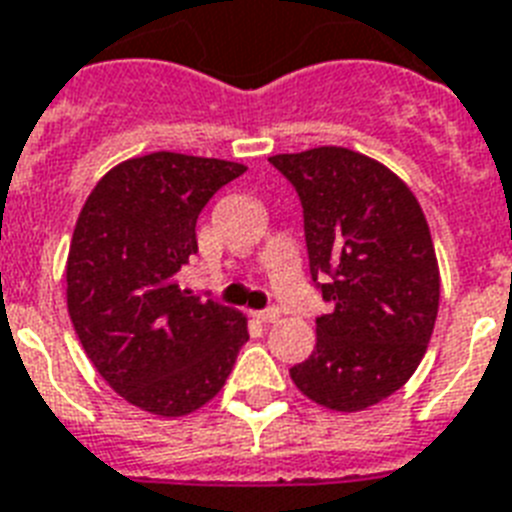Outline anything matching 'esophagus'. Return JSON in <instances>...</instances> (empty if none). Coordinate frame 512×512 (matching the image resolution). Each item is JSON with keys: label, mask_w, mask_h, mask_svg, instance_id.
I'll return each instance as SVG.
<instances>
[{"label": "esophagus", "mask_w": 512, "mask_h": 512, "mask_svg": "<svg viewBox=\"0 0 512 512\" xmlns=\"http://www.w3.org/2000/svg\"><path fill=\"white\" fill-rule=\"evenodd\" d=\"M279 308H268V311H257L255 319L263 321V324H273V321H279Z\"/></svg>", "instance_id": "obj_1"}]
</instances>
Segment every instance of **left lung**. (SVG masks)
<instances>
[{
  "mask_svg": "<svg viewBox=\"0 0 512 512\" xmlns=\"http://www.w3.org/2000/svg\"><path fill=\"white\" fill-rule=\"evenodd\" d=\"M268 162L303 201L311 276L332 313L316 348L289 369L297 390L332 412H364L404 388L436 327L441 276L428 220L409 185L340 146Z\"/></svg>",
  "mask_w": 512,
  "mask_h": 512,
  "instance_id": "1",
  "label": "left lung"
}]
</instances>
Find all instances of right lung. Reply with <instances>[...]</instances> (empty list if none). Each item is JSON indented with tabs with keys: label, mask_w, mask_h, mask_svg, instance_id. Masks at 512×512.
Instances as JSON below:
<instances>
[{
	"label": "right lung",
	"mask_w": 512,
	"mask_h": 512,
	"mask_svg": "<svg viewBox=\"0 0 512 512\" xmlns=\"http://www.w3.org/2000/svg\"><path fill=\"white\" fill-rule=\"evenodd\" d=\"M247 167L204 156H135L100 177L76 220L66 263L68 316L111 388L159 417L212 401L249 340L247 316L180 289L196 220Z\"/></svg>",
	"instance_id": "add662e5"
}]
</instances>
